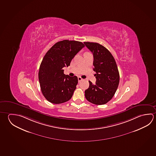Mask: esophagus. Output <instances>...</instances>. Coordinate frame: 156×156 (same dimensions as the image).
Returning a JSON list of instances; mask_svg holds the SVG:
<instances>
[{"instance_id": "1", "label": "esophagus", "mask_w": 156, "mask_h": 156, "mask_svg": "<svg viewBox=\"0 0 156 156\" xmlns=\"http://www.w3.org/2000/svg\"><path fill=\"white\" fill-rule=\"evenodd\" d=\"M78 82H80V81H82V80H83V79L82 78L80 77H78Z\"/></svg>"}]
</instances>
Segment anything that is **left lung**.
I'll use <instances>...</instances> for the list:
<instances>
[{"instance_id":"left-lung-1","label":"left lung","mask_w":156,"mask_h":156,"mask_svg":"<svg viewBox=\"0 0 156 156\" xmlns=\"http://www.w3.org/2000/svg\"><path fill=\"white\" fill-rule=\"evenodd\" d=\"M84 43L93 53V69L96 79L95 84L89 81V87L85 91V98L92 104H106L113 97L119 83L117 64L111 53L101 44L89 41Z\"/></svg>"}]
</instances>
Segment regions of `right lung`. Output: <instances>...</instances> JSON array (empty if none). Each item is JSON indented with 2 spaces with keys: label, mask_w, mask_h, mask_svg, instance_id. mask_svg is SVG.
Here are the masks:
<instances>
[{
  "label": "right lung",
  "mask_w": 156,
  "mask_h": 156,
  "mask_svg": "<svg viewBox=\"0 0 156 156\" xmlns=\"http://www.w3.org/2000/svg\"><path fill=\"white\" fill-rule=\"evenodd\" d=\"M84 47L80 41L63 40L55 43L44 56L39 67V81L43 95L50 102L62 104L71 98L78 78L65 75L63 68L69 66Z\"/></svg>",
  "instance_id": "1"
}]
</instances>
